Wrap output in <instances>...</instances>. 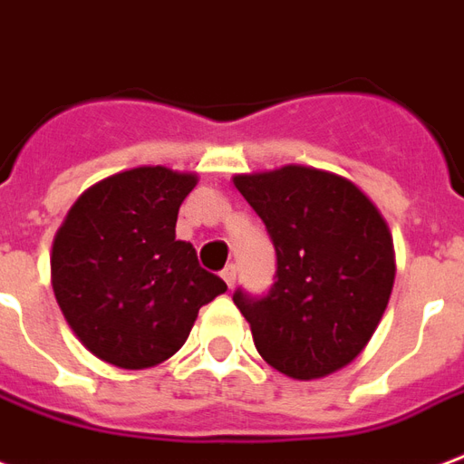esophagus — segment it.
<instances>
[{"label": "esophagus", "mask_w": 464, "mask_h": 464, "mask_svg": "<svg viewBox=\"0 0 464 464\" xmlns=\"http://www.w3.org/2000/svg\"><path fill=\"white\" fill-rule=\"evenodd\" d=\"M221 279L226 282V287L233 289V285H236V267H233V265H226L224 270H221Z\"/></svg>", "instance_id": "34e87169"}]
</instances>
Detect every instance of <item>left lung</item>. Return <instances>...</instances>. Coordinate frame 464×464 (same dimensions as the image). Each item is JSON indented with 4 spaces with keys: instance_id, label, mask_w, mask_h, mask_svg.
Listing matches in <instances>:
<instances>
[{
    "instance_id": "8db88e82",
    "label": "left lung",
    "mask_w": 464,
    "mask_h": 464,
    "mask_svg": "<svg viewBox=\"0 0 464 464\" xmlns=\"http://www.w3.org/2000/svg\"><path fill=\"white\" fill-rule=\"evenodd\" d=\"M233 185L277 253L267 295H233L257 353L302 382L350 365L380 326L397 275L380 208L350 179L309 165L236 175Z\"/></svg>"
}]
</instances>
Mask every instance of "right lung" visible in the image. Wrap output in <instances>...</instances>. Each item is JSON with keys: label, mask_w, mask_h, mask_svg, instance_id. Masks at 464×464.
<instances>
[{"label": "right lung", "mask_w": 464, "mask_h": 464, "mask_svg": "<svg viewBox=\"0 0 464 464\" xmlns=\"http://www.w3.org/2000/svg\"><path fill=\"white\" fill-rule=\"evenodd\" d=\"M194 172L123 169L84 189L55 233L51 282L77 341L121 370L172 358L204 304L226 282L201 270L192 243L175 238Z\"/></svg>", "instance_id": "obj_1"}]
</instances>
